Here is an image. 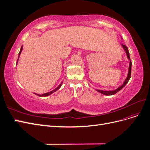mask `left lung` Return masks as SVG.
<instances>
[{
	"label": "left lung",
	"instance_id": "left-lung-1",
	"mask_svg": "<svg viewBox=\"0 0 150 150\" xmlns=\"http://www.w3.org/2000/svg\"><path fill=\"white\" fill-rule=\"evenodd\" d=\"M122 39V38H121ZM121 46L122 47V48L124 49V50L125 51V52L126 54L127 57H128V59L130 61H129V69H128V76H127V78H126V79L125 80L123 84H122L121 86H120V87L117 88V89H116L115 90H112V91H103V90H99V89H96V91L104 95H106V96H111V95H113L116 94V93H117L118 91L122 89L123 88L125 85L128 83V81L131 78V66H132V63H131V61L130 59V57H129V52L128 51V47H127L125 45L121 44Z\"/></svg>",
	"mask_w": 150,
	"mask_h": 150
}]
</instances>
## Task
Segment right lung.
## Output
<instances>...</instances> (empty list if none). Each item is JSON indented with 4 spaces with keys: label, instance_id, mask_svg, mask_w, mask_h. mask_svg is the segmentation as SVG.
Returning <instances> with one entry per match:
<instances>
[{
    "label": "right lung",
    "instance_id": "obj_1",
    "mask_svg": "<svg viewBox=\"0 0 150 150\" xmlns=\"http://www.w3.org/2000/svg\"><path fill=\"white\" fill-rule=\"evenodd\" d=\"M22 47H23V45H22V47H21V50H20V51H19V56H18V59H17V64L18 60H19V56H20V54H21V52H22ZM62 83V82L55 89H54V90L51 91H50V92H49V93H44V94H36V93H34V94H36V95H38V96H42H42H49V95H51V94H52L53 93L56 92L57 90H58L59 89V88L61 87Z\"/></svg>",
    "mask_w": 150,
    "mask_h": 150
}]
</instances>
